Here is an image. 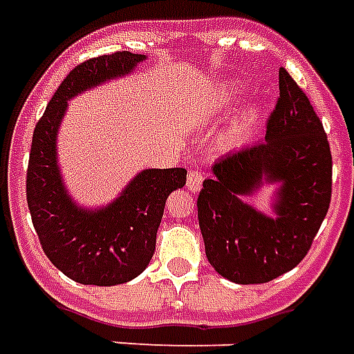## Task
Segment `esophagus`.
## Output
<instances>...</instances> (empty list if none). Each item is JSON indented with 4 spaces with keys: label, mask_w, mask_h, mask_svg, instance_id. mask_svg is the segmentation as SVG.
Here are the masks:
<instances>
[{
    "label": "esophagus",
    "mask_w": 354,
    "mask_h": 354,
    "mask_svg": "<svg viewBox=\"0 0 354 354\" xmlns=\"http://www.w3.org/2000/svg\"><path fill=\"white\" fill-rule=\"evenodd\" d=\"M202 180H204V176H202V172L198 171V169H191L187 174V189L189 191H201L202 187Z\"/></svg>",
    "instance_id": "esophagus-1"
}]
</instances>
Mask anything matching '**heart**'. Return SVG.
Returning a JSON list of instances; mask_svg holds the SVG:
<instances>
[{"label":"heart","mask_w":354,"mask_h":354,"mask_svg":"<svg viewBox=\"0 0 354 354\" xmlns=\"http://www.w3.org/2000/svg\"><path fill=\"white\" fill-rule=\"evenodd\" d=\"M256 117H258V109H256V107H250L249 113H247V115H245V117H243L241 120H239V124H237L236 129H234V137H237V135H241L243 131H247V129H249L250 126L254 124Z\"/></svg>","instance_id":"b5f03b06"}]
</instances>
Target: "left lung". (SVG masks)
Instances as JSON below:
<instances>
[{
	"instance_id": "obj_1",
	"label": "left lung",
	"mask_w": 354,
	"mask_h": 354,
	"mask_svg": "<svg viewBox=\"0 0 354 354\" xmlns=\"http://www.w3.org/2000/svg\"><path fill=\"white\" fill-rule=\"evenodd\" d=\"M279 88L266 139L223 156L196 198L207 260L236 284H263L291 271L330 206L333 156L323 124L284 68ZM263 181L281 183L274 220L239 198Z\"/></svg>"
}]
</instances>
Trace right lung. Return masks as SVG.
I'll return each mask as SVG.
<instances>
[{
  "label": "right lung",
  "instance_id": "right-lung-1",
  "mask_svg": "<svg viewBox=\"0 0 354 354\" xmlns=\"http://www.w3.org/2000/svg\"><path fill=\"white\" fill-rule=\"evenodd\" d=\"M147 55L117 51L72 68L35 126L26 195L44 254L80 284L117 286L141 274L156 250L165 202L185 185V169H147L109 206L83 209L70 198L57 165V129L68 100L129 74Z\"/></svg>",
  "mask_w": 354,
  "mask_h": 354
}]
</instances>
